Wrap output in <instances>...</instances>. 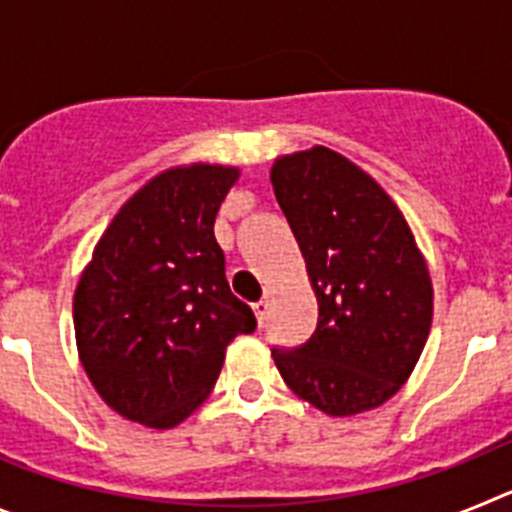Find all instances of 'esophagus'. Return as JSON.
<instances>
[{"mask_svg": "<svg viewBox=\"0 0 512 512\" xmlns=\"http://www.w3.org/2000/svg\"><path fill=\"white\" fill-rule=\"evenodd\" d=\"M253 312H256V320H259V325L266 323V318H269V300H261L253 305Z\"/></svg>", "mask_w": 512, "mask_h": 512, "instance_id": "34e87169", "label": "esophagus"}]
</instances>
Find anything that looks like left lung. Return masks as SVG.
<instances>
[{
    "mask_svg": "<svg viewBox=\"0 0 512 512\" xmlns=\"http://www.w3.org/2000/svg\"><path fill=\"white\" fill-rule=\"evenodd\" d=\"M271 187L318 297V328L271 348L297 397L333 418L379 408L408 382L431 333L433 284L400 207L346 156H279Z\"/></svg>",
    "mask_w": 512,
    "mask_h": 512,
    "instance_id": "8db88e82",
    "label": "left lung"
}]
</instances>
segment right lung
I'll use <instances>...</instances> for the list:
<instances>
[{
  "label": "right lung",
  "instance_id": "obj_1",
  "mask_svg": "<svg viewBox=\"0 0 512 512\" xmlns=\"http://www.w3.org/2000/svg\"><path fill=\"white\" fill-rule=\"evenodd\" d=\"M241 171H161L120 207L74 292V330L89 382L122 418L166 431L200 408L225 348L256 330L230 292L215 217Z\"/></svg>",
  "mask_w": 512,
  "mask_h": 512
}]
</instances>
